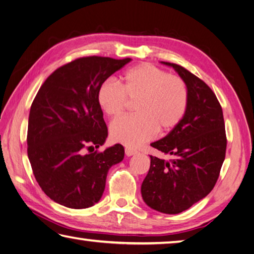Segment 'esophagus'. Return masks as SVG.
<instances>
[{"label":"esophagus","mask_w":254,"mask_h":254,"mask_svg":"<svg viewBox=\"0 0 254 254\" xmlns=\"http://www.w3.org/2000/svg\"><path fill=\"white\" fill-rule=\"evenodd\" d=\"M137 152H138L137 150L131 149V148H129V147H127V148L125 149V153H126V156H128V157L133 156V154H136Z\"/></svg>","instance_id":"esophagus-1"}]
</instances>
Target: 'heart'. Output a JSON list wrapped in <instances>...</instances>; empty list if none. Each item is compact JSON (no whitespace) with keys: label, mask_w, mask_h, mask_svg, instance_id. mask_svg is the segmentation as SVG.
I'll list each match as a JSON object with an SVG mask.
<instances>
[{"label":"heart","mask_w":254,"mask_h":254,"mask_svg":"<svg viewBox=\"0 0 254 254\" xmlns=\"http://www.w3.org/2000/svg\"><path fill=\"white\" fill-rule=\"evenodd\" d=\"M96 97L102 111L112 118L123 115L134 103L136 115L120 118L110 127L114 140L128 147L140 146L157 130H172L182 122L189 105L188 85L182 77L150 64L127 70L121 85L103 82Z\"/></svg>","instance_id":"b5f03b06"}]
</instances>
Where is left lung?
I'll return each instance as SVG.
<instances>
[{
	"label": "left lung",
	"instance_id": "left-lung-1",
	"mask_svg": "<svg viewBox=\"0 0 254 254\" xmlns=\"http://www.w3.org/2000/svg\"><path fill=\"white\" fill-rule=\"evenodd\" d=\"M188 85L189 105L182 122L151 147L170 160L150 156V169L141 184L149 207L179 214L208 195L219 178L227 148L222 110L203 80L170 62Z\"/></svg>",
	"mask_w": 254,
	"mask_h": 254
}]
</instances>
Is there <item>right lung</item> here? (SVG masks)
Returning <instances> with one entry per match:
<instances>
[{
    "label": "right lung",
    "instance_id": "obj_1",
    "mask_svg": "<svg viewBox=\"0 0 254 254\" xmlns=\"http://www.w3.org/2000/svg\"><path fill=\"white\" fill-rule=\"evenodd\" d=\"M130 58L82 57L51 73L30 107L27 154L44 193L69 208L101 199L112 165L124 159L120 143L97 151L107 126L97 103L98 87Z\"/></svg>",
    "mask_w": 254,
    "mask_h": 254
}]
</instances>
